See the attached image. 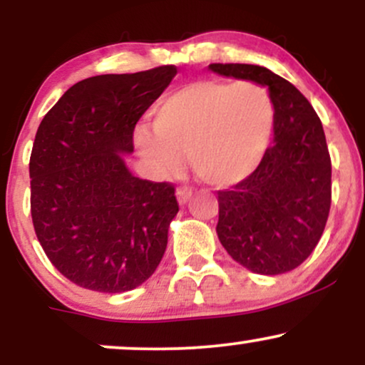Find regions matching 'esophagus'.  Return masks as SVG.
<instances>
[{"instance_id": "34e87169", "label": "esophagus", "mask_w": 365, "mask_h": 365, "mask_svg": "<svg viewBox=\"0 0 365 365\" xmlns=\"http://www.w3.org/2000/svg\"><path fill=\"white\" fill-rule=\"evenodd\" d=\"M190 197H192V188L190 187H178L177 188V199H178V202L182 204H187L188 200H190Z\"/></svg>"}]
</instances>
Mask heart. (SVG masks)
Masks as SVG:
<instances>
[{
    "label": "heart",
    "mask_w": 365,
    "mask_h": 365,
    "mask_svg": "<svg viewBox=\"0 0 365 365\" xmlns=\"http://www.w3.org/2000/svg\"><path fill=\"white\" fill-rule=\"evenodd\" d=\"M276 106L254 81H197L166 96L153 115L154 133L139 130L135 145L158 177H170L188 156L212 187L244 182L269 150Z\"/></svg>",
    "instance_id": "1"
}]
</instances>
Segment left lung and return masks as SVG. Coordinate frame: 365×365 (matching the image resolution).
Instances as JSON below:
<instances>
[{
    "instance_id": "8db88e82",
    "label": "left lung",
    "mask_w": 365,
    "mask_h": 365,
    "mask_svg": "<svg viewBox=\"0 0 365 365\" xmlns=\"http://www.w3.org/2000/svg\"><path fill=\"white\" fill-rule=\"evenodd\" d=\"M209 68L262 83L276 106L274 142L261 166L217 190V238L252 273H287L312 254L329 216L331 158L322 123L302 92L264 66L211 63Z\"/></svg>"
}]
</instances>
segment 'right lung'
I'll return each mask as SVG.
<instances>
[{
    "mask_svg": "<svg viewBox=\"0 0 365 365\" xmlns=\"http://www.w3.org/2000/svg\"><path fill=\"white\" fill-rule=\"evenodd\" d=\"M177 75L163 65L98 75L46 113L32 145L31 215L37 240L70 282L128 292L156 271L178 202L170 182L133 177V128Z\"/></svg>",
    "mask_w": 365,
    "mask_h": 365,
    "instance_id": "add662e5",
    "label": "right lung"
}]
</instances>
